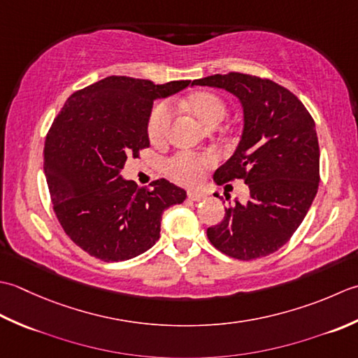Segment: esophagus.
Segmentation results:
<instances>
[{
  "label": "esophagus",
  "instance_id": "34e87169",
  "mask_svg": "<svg viewBox=\"0 0 358 358\" xmlns=\"http://www.w3.org/2000/svg\"><path fill=\"white\" fill-rule=\"evenodd\" d=\"M206 198V193L202 192H196V189H192V192H188V199L189 201H194V202H199Z\"/></svg>",
  "mask_w": 358,
  "mask_h": 358
}]
</instances>
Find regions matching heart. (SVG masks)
Returning a JSON list of instances; mask_svg holds the SVG:
<instances>
[{
	"label": "heart",
	"mask_w": 358,
	"mask_h": 358,
	"mask_svg": "<svg viewBox=\"0 0 358 358\" xmlns=\"http://www.w3.org/2000/svg\"><path fill=\"white\" fill-rule=\"evenodd\" d=\"M188 106L203 125H208L210 122H213L217 117L224 119L225 115V106L222 100L213 96V94H194L193 97L188 99ZM171 113L173 109L169 101L159 103L152 109L148 120V136L151 141H159V138L165 136L171 120ZM213 162V155L198 156L189 151H180L166 162V173L173 179L182 182V184H196L202 178L203 169L210 166Z\"/></svg>",
	"instance_id": "heart-1"
}]
</instances>
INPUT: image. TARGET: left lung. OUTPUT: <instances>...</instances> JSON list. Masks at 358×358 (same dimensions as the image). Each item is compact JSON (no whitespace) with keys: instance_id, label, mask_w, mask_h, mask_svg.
Here are the masks:
<instances>
[{"instance_id":"obj_1","label":"left lung","mask_w":358,"mask_h":358,"mask_svg":"<svg viewBox=\"0 0 358 358\" xmlns=\"http://www.w3.org/2000/svg\"><path fill=\"white\" fill-rule=\"evenodd\" d=\"M196 85L225 90L239 100L243 133L235 152L215 171V182L244 179L250 189V198H236L207 236L231 258L267 257L300 227L318 192L315 122L298 97L272 80L231 72L194 80Z\"/></svg>"}]
</instances>
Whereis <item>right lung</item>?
Segmentation results:
<instances>
[{"instance_id":"obj_1","label":"right lung","mask_w":358,"mask_h":358,"mask_svg":"<svg viewBox=\"0 0 358 358\" xmlns=\"http://www.w3.org/2000/svg\"><path fill=\"white\" fill-rule=\"evenodd\" d=\"M189 83L111 76L72 94L58 113L46 137V180L62 227L92 257L127 261L147 252L160 236L164 211L187 199L170 180L138 187L120 171L150 147L155 100Z\"/></svg>"}]
</instances>
